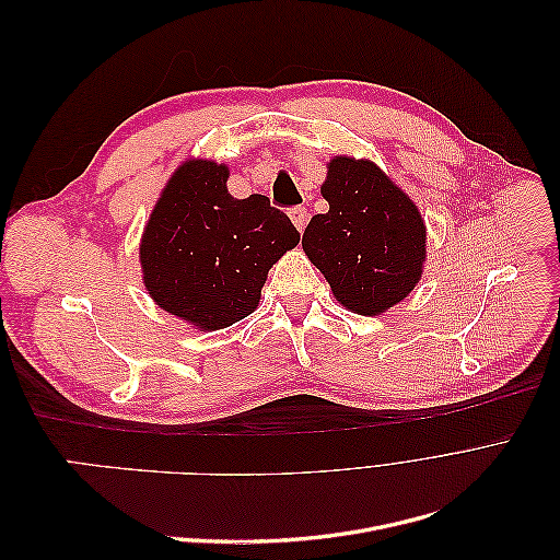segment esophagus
Returning a JSON list of instances; mask_svg holds the SVG:
<instances>
[{
    "label": "esophagus",
    "mask_w": 560,
    "mask_h": 560,
    "mask_svg": "<svg viewBox=\"0 0 560 560\" xmlns=\"http://www.w3.org/2000/svg\"><path fill=\"white\" fill-rule=\"evenodd\" d=\"M290 219L294 222L296 231L301 233L303 229H306V224H308V212H306V208H292L290 210Z\"/></svg>",
    "instance_id": "obj_1"
}]
</instances>
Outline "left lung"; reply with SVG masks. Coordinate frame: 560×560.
<instances>
[{
  "instance_id": "left-lung-1",
  "label": "left lung",
  "mask_w": 560,
  "mask_h": 560,
  "mask_svg": "<svg viewBox=\"0 0 560 560\" xmlns=\"http://www.w3.org/2000/svg\"><path fill=\"white\" fill-rule=\"evenodd\" d=\"M319 194L329 212L303 231V252L350 313L383 315L413 292L428 226L409 194L369 159L334 156Z\"/></svg>"
}]
</instances>
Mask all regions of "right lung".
Returning <instances> with one entry per match:
<instances>
[{"instance_id": "right-lung-1", "label": "right lung", "mask_w": 560, "mask_h": 560, "mask_svg": "<svg viewBox=\"0 0 560 560\" xmlns=\"http://www.w3.org/2000/svg\"><path fill=\"white\" fill-rule=\"evenodd\" d=\"M229 165L189 159L167 179L140 241L144 290L165 313L217 331L257 311L268 270L299 231L261 194L233 198Z\"/></svg>"}]
</instances>
